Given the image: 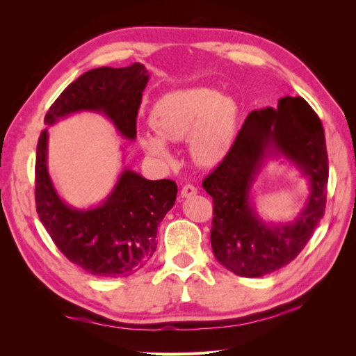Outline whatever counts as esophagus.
Returning a JSON list of instances; mask_svg holds the SVG:
<instances>
[{
	"instance_id": "34e87169",
	"label": "esophagus",
	"mask_w": 356,
	"mask_h": 356,
	"mask_svg": "<svg viewBox=\"0 0 356 356\" xmlns=\"http://www.w3.org/2000/svg\"><path fill=\"white\" fill-rule=\"evenodd\" d=\"M195 195H197V188L193 184H186L181 188V197H191Z\"/></svg>"
}]
</instances>
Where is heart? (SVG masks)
Segmentation results:
<instances>
[{"mask_svg": "<svg viewBox=\"0 0 356 356\" xmlns=\"http://www.w3.org/2000/svg\"><path fill=\"white\" fill-rule=\"evenodd\" d=\"M238 120V104L218 90H177L157 101L152 111V124L159 136L143 134L139 141L148 156L170 161V149L163 139L182 141L190 138V149L196 161L203 166H215L230 153Z\"/></svg>", "mask_w": 356, "mask_h": 356, "instance_id": "obj_1", "label": "heart"}]
</instances>
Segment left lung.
<instances>
[{
  "mask_svg": "<svg viewBox=\"0 0 356 356\" xmlns=\"http://www.w3.org/2000/svg\"><path fill=\"white\" fill-rule=\"evenodd\" d=\"M267 154H282L309 181L305 209L288 225H266L250 202V188ZM328 154L324 127L300 96L248 114L230 153L203 179L213 200L212 251L220 264L245 277H260L291 263L324 217Z\"/></svg>",
  "mask_w": 356,
  "mask_h": 356,
  "instance_id": "obj_1",
  "label": "left lung"
}]
</instances>
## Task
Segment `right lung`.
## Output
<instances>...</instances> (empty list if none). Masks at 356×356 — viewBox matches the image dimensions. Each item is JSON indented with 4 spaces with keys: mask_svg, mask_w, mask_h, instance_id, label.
<instances>
[{
    "mask_svg": "<svg viewBox=\"0 0 356 356\" xmlns=\"http://www.w3.org/2000/svg\"><path fill=\"white\" fill-rule=\"evenodd\" d=\"M148 71L143 63L124 68H95L72 81L51 104L44 123L79 111L102 113L126 139L136 138V115ZM47 129L41 132L35 159V204L51 241L71 263L93 276L123 277L143 268L156 251L157 227L177 199L172 179L149 181L124 169L111 195L99 207H68L47 170Z\"/></svg>",
    "mask_w": 356,
    "mask_h": 356,
    "instance_id": "1",
    "label": "right lung"
}]
</instances>
